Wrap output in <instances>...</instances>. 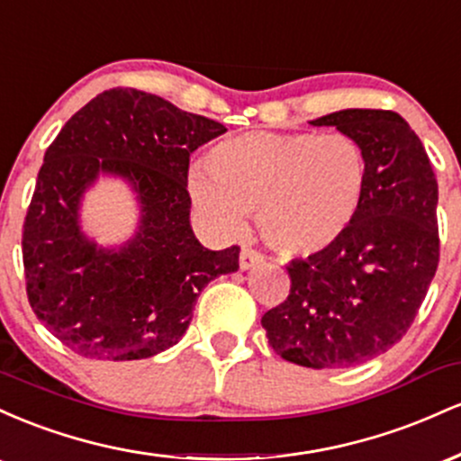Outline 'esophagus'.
<instances>
[{
	"mask_svg": "<svg viewBox=\"0 0 461 461\" xmlns=\"http://www.w3.org/2000/svg\"><path fill=\"white\" fill-rule=\"evenodd\" d=\"M262 262H264V256L260 251H256V249L245 247L240 251V268H242V271H249V268L260 267Z\"/></svg>",
	"mask_w": 461,
	"mask_h": 461,
	"instance_id": "1",
	"label": "esophagus"
}]
</instances>
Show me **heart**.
I'll list each match as a JSON object with an SVG mask.
<instances>
[{
    "label": "heart",
    "instance_id": "b5f03b06",
    "mask_svg": "<svg viewBox=\"0 0 461 461\" xmlns=\"http://www.w3.org/2000/svg\"><path fill=\"white\" fill-rule=\"evenodd\" d=\"M368 188L366 153L347 134L247 131L212 147L190 193L223 231L258 212L262 238L285 256H316L356 225Z\"/></svg>",
    "mask_w": 461,
    "mask_h": 461
}]
</instances>
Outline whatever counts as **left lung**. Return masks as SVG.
<instances>
[{
  "instance_id": "obj_1",
  "label": "left lung",
  "mask_w": 461,
  "mask_h": 461,
  "mask_svg": "<svg viewBox=\"0 0 461 461\" xmlns=\"http://www.w3.org/2000/svg\"><path fill=\"white\" fill-rule=\"evenodd\" d=\"M333 125L368 160L362 212L327 251L288 264L290 294L262 316L277 356L308 368H348L405 336L440 262L438 182L425 147L393 110H340Z\"/></svg>"
}]
</instances>
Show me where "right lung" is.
<instances>
[{"instance_id": "obj_1", "label": "right lung", "mask_w": 461, "mask_h": 461, "mask_svg": "<svg viewBox=\"0 0 461 461\" xmlns=\"http://www.w3.org/2000/svg\"><path fill=\"white\" fill-rule=\"evenodd\" d=\"M225 125L158 95L110 88L47 147L23 223V268L36 319L77 356L128 362L177 345L201 290L238 271L240 247L210 251L190 227V153ZM99 172L141 201L137 236L116 252L78 230V199Z\"/></svg>"}]
</instances>
